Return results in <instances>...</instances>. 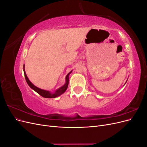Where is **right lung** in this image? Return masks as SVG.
<instances>
[{
    "label": "right lung",
    "mask_w": 147,
    "mask_h": 147,
    "mask_svg": "<svg viewBox=\"0 0 147 147\" xmlns=\"http://www.w3.org/2000/svg\"><path fill=\"white\" fill-rule=\"evenodd\" d=\"M72 72V71L70 73H69L66 76V78H65V80H66V82H65V84H64V85L61 87V88L58 89L54 94H51V93H50L49 91H45V90H41V89H40L37 87H36L35 86H34V84L31 83L29 80L28 79L27 75H26V74L25 72V70L24 69V77H25V78H26V82H27L28 85L32 88L33 89V90L36 91L38 94H39L40 96H42V97H45V98H55V97H56L57 96H59L60 95H61L62 94H63V93L66 91L67 88L68 87V84H69V75Z\"/></svg>",
    "instance_id": "add662e5"
}]
</instances>
